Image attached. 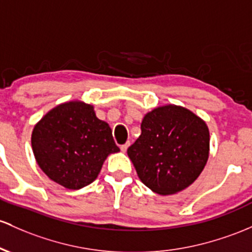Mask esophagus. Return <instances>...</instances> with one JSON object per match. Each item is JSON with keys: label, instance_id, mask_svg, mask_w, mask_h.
I'll use <instances>...</instances> for the list:
<instances>
[{"label": "esophagus", "instance_id": "1", "mask_svg": "<svg viewBox=\"0 0 252 252\" xmlns=\"http://www.w3.org/2000/svg\"><path fill=\"white\" fill-rule=\"evenodd\" d=\"M129 145H130V143H126V145H122L121 146V151L122 152H126V149H128V147H129Z\"/></svg>", "mask_w": 252, "mask_h": 252}]
</instances>
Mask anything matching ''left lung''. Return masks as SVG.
Returning a JSON list of instances; mask_svg holds the SVG:
<instances>
[{
    "mask_svg": "<svg viewBox=\"0 0 252 252\" xmlns=\"http://www.w3.org/2000/svg\"><path fill=\"white\" fill-rule=\"evenodd\" d=\"M128 156L146 187L172 195L201 175L209 157V130L198 116L177 105H165L143 117L139 139Z\"/></svg>",
    "mask_w": 252,
    "mask_h": 252,
    "instance_id": "1",
    "label": "left lung"
}]
</instances>
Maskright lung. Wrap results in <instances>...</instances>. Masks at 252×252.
<instances>
[{"label":"right lung","mask_w":252,"mask_h":252,"mask_svg":"<svg viewBox=\"0 0 252 252\" xmlns=\"http://www.w3.org/2000/svg\"><path fill=\"white\" fill-rule=\"evenodd\" d=\"M31 142L41 171L70 190L94 182L107 156L120 152L109 124L79 100L50 110L33 128Z\"/></svg>","instance_id":"add662e5"}]
</instances>
